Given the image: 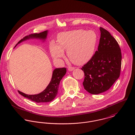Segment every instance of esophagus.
<instances>
[{
    "label": "esophagus",
    "mask_w": 135,
    "mask_h": 135,
    "mask_svg": "<svg viewBox=\"0 0 135 135\" xmlns=\"http://www.w3.org/2000/svg\"><path fill=\"white\" fill-rule=\"evenodd\" d=\"M68 69V70L69 71H73L75 69V68L74 67H69Z\"/></svg>",
    "instance_id": "1"
}]
</instances>
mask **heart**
Returning a JSON list of instances; mask_svg holds the SVG:
<instances>
[{
	"instance_id": "1",
	"label": "heart",
	"mask_w": 135,
	"mask_h": 135,
	"mask_svg": "<svg viewBox=\"0 0 135 135\" xmlns=\"http://www.w3.org/2000/svg\"><path fill=\"white\" fill-rule=\"evenodd\" d=\"M98 36L92 30H75L60 33L57 36V44L51 42L50 52L55 60L64 57L67 50L69 59L74 64L83 65L88 62L93 56Z\"/></svg>"
}]
</instances>
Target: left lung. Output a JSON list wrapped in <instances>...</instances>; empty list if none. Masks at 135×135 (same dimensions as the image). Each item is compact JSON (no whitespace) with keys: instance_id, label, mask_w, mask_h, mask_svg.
<instances>
[{"instance_id":"8db88e82","label":"left lung","mask_w":135,"mask_h":135,"mask_svg":"<svg viewBox=\"0 0 135 135\" xmlns=\"http://www.w3.org/2000/svg\"><path fill=\"white\" fill-rule=\"evenodd\" d=\"M101 37L98 50L82 67L84 73L83 85L92 94L108 90L119 77L122 54L115 38L105 29L100 27Z\"/></svg>"}]
</instances>
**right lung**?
<instances>
[{
  "label": "right lung",
  "instance_id": "1",
  "mask_svg": "<svg viewBox=\"0 0 135 135\" xmlns=\"http://www.w3.org/2000/svg\"><path fill=\"white\" fill-rule=\"evenodd\" d=\"M48 33L49 31L47 30L40 33H35L23 37V38L21 39L17 44L16 46L18 44H20L23 41L30 39H38L43 41V42H44L47 38ZM66 71L67 70L66 68H55L53 72L52 79L50 83L43 91L38 94L28 95L20 91H18V92L24 97L27 98L28 99L37 103H45L51 102L53 101L56 97L58 93L60 81L66 74Z\"/></svg>",
  "mask_w": 135,
  "mask_h": 135
}]
</instances>
